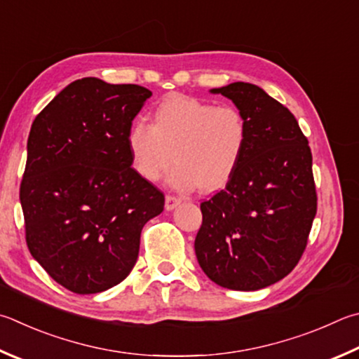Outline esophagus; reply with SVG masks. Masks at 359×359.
I'll use <instances>...</instances> for the list:
<instances>
[{"label":"esophagus","mask_w":359,"mask_h":359,"mask_svg":"<svg viewBox=\"0 0 359 359\" xmlns=\"http://www.w3.org/2000/svg\"><path fill=\"white\" fill-rule=\"evenodd\" d=\"M182 202V199L180 198H177V196H172V194H168L166 196V201H165V207H166V210H172V208H175L177 207L179 204Z\"/></svg>","instance_id":"esophagus-1"}]
</instances>
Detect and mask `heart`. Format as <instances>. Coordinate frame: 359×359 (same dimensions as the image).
Instances as JSON below:
<instances>
[{"mask_svg":"<svg viewBox=\"0 0 359 359\" xmlns=\"http://www.w3.org/2000/svg\"><path fill=\"white\" fill-rule=\"evenodd\" d=\"M154 123L136 119L127 132L133 169L157 182L172 163L169 184L179 190L223 188L242 163L250 126L236 107L219 105L184 94H171L154 108Z\"/></svg>","mask_w":359,"mask_h":359,"instance_id":"1","label":"heart"}]
</instances>
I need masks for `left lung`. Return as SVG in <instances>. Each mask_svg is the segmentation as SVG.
<instances>
[{
  "instance_id": "left-lung-1",
  "label": "left lung",
  "mask_w": 359,
  "mask_h": 359,
  "mask_svg": "<svg viewBox=\"0 0 359 359\" xmlns=\"http://www.w3.org/2000/svg\"><path fill=\"white\" fill-rule=\"evenodd\" d=\"M210 93L243 113L250 140L224 190L201 202L194 251L215 284L259 290L287 276L308 245L317 213L311 147L295 116L256 84Z\"/></svg>"
}]
</instances>
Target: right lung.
<instances>
[{"instance_id": "add662e5", "label": "right lung", "mask_w": 359, "mask_h": 359, "mask_svg": "<svg viewBox=\"0 0 359 359\" xmlns=\"http://www.w3.org/2000/svg\"><path fill=\"white\" fill-rule=\"evenodd\" d=\"M152 93L89 76L32 122L20 185L26 245L57 284L99 293L136 264L141 231L165 196L132 168L127 132Z\"/></svg>"}]
</instances>
